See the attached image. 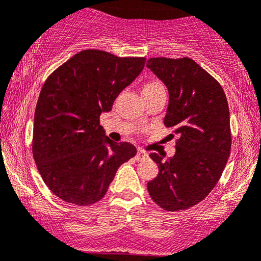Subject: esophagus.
Wrapping results in <instances>:
<instances>
[{"label":"esophagus","mask_w":261,"mask_h":261,"mask_svg":"<svg viewBox=\"0 0 261 261\" xmlns=\"http://www.w3.org/2000/svg\"><path fill=\"white\" fill-rule=\"evenodd\" d=\"M146 156H147V153H146L144 150H141V148H139V150H137V153H136V160H137V161H139V160L145 159Z\"/></svg>","instance_id":"obj_1"}]
</instances>
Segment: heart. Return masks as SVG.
Returning a JSON list of instances; mask_svg holds the SVG:
<instances>
[{
	"label": "heart",
	"instance_id": "b5f03b06",
	"mask_svg": "<svg viewBox=\"0 0 261 261\" xmlns=\"http://www.w3.org/2000/svg\"><path fill=\"white\" fill-rule=\"evenodd\" d=\"M165 88L160 82H150L144 87V90H154V89Z\"/></svg>",
	"mask_w": 261,
	"mask_h": 261
}]
</instances>
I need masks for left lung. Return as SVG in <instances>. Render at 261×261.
<instances>
[{
    "mask_svg": "<svg viewBox=\"0 0 261 261\" xmlns=\"http://www.w3.org/2000/svg\"><path fill=\"white\" fill-rule=\"evenodd\" d=\"M147 68L168 89L165 126L178 135L173 157L150 153L159 174L147 183V191L162 210L185 211L211 193L227 165L231 147L227 96L222 85L187 57L150 58Z\"/></svg>",
    "mask_w": 261,
    "mask_h": 261,
    "instance_id": "1",
    "label": "left lung"
}]
</instances>
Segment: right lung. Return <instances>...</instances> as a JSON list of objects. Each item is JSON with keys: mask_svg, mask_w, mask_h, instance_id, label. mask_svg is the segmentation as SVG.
<instances>
[{"mask_svg": "<svg viewBox=\"0 0 261 261\" xmlns=\"http://www.w3.org/2000/svg\"><path fill=\"white\" fill-rule=\"evenodd\" d=\"M144 57L85 49L57 68L43 84L34 113L32 152L47 187L87 207L107 194L117 168L136 154L128 142L105 136L100 115L145 67Z\"/></svg>", "mask_w": 261, "mask_h": 261, "instance_id": "add662e5", "label": "right lung"}]
</instances>
